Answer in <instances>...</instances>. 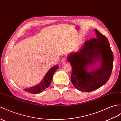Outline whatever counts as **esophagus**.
<instances>
[{"instance_id":"esophagus-1","label":"esophagus","mask_w":121,"mask_h":121,"mask_svg":"<svg viewBox=\"0 0 121 121\" xmlns=\"http://www.w3.org/2000/svg\"><path fill=\"white\" fill-rule=\"evenodd\" d=\"M66 57H65V56H64V57H63L62 58V59H61V63H65L66 62Z\"/></svg>"}]
</instances>
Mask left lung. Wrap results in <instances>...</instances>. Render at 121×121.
Returning <instances> with one entry per match:
<instances>
[{
  "mask_svg": "<svg viewBox=\"0 0 121 121\" xmlns=\"http://www.w3.org/2000/svg\"><path fill=\"white\" fill-rule=\"evenodd\" d=\"M97 36L86 41L78 52L69 56L67 61L72 67V83L78 90L91 92L107 82L113 68V55L107 38L95 29ZM102 59L101 66L89 72L86 67L95 60Z\"/></svg>",
  "mask_w": 121,
  "mask_h": 121,
  "instance_id": "obj_1",
  "label": "left lung"
}]
</instances>
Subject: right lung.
Listing matches in <instances>:
<instances>
[{
  "label": "right lung",
  "mask_w": 121,
  "mask_h": 121,
  "mask_svg": "<svg viewBox=\"0 0 121 121\" xmlns=\"http://www.w3.org/2000/svg\"><path fill=\"white\" fill-rule=\"evenodd\" d=\"M58 65H56L52 67L47 73L43 79L41 81L40 84L35 86L31 87L28 89H25L24 90L26 92L32 94L39 93H41L44 91L45 89L47 88L50 86V83L52 82L53 75H54L55 72L58 69Z\"/></svg>",
  "instance_id": "add662e5"
}]
</instances>
